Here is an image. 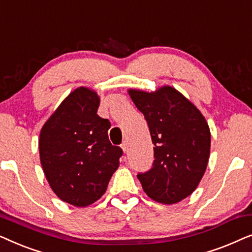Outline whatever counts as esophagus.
<instances>
[{"mask_svg": "<svg viewBox=\"0 0 252 252\" xmlns=\"http://www.w3.org/2000/svg\"><path fill=\"white\" fill-rule=\"evenodd\" d=\"M122 148H123L124 153H126L127 149H128V143H127V141H124V142L122 143Z\"/></svg>", "mask_w": 252, "mask_h": 252, "instance_id": "obj_1", "label": "esophagus"}]
</instances>
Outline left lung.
<instances>
[{
	"mask_svg": "<svg viewBox=\"0 0 252 252\" xmlns=\"http://www.w3.org/2000/svg\"><path fill=\"white\" fill-rule=\"evenodd\" d=\"M134 104L143 113L154 143L153 166L137 174L150 198L173 204L191 194L204 174L211 134L199 110L177 89L155 93L130 89Z\"/></svg>",
	"mask_w": 252,
	"mask_h": 252,
	"instance_id": "1",
	"label": "left lung"
}]
</instances>
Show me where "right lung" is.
I'll use <instances>...</instances> for the list:
<instances>
[{
  "instance_id": "1",
  "label": "right lung",
  "mask_w": 252,
  "mask_h": 252,
  "mask_svg": "<svg viewBox=\"0 0 252 252\" xmlns=\"http://www.w3.org/2000/svg\"><path fill=\"white\" fill-rule=\"evenodd\" d=\"M98 105L95 92L77 88L40 133V160L51 189L79 208L102 197L124 154L110 142L111 124L97 115Z\"/></svg>"
}]
</instances>
